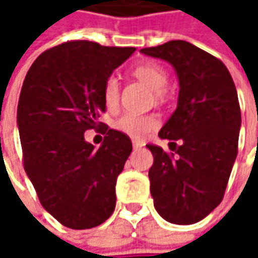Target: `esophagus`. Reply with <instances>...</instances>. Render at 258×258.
Wrapping results in <instances>:
<instances>
[{"instance_id": "1", "label": "esophagus", "mask_w": 258, "mask_h": 258, "mask_svg": "<svg viewBox=\"0 0 258 258\" xmlns=\"http://www.w3.org/2000/svg\"><path fill=\"white\" fill-rule=\"evenodd\" d=\"M144 145L139 144V142H134V149H139V148H142Z\"/></svg>"}]
</instances>
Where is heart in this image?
Here are the masks:
<instances>
[{
  "mask_svg": "<svg viewBox=\"0 0 258 258\" xmlns=\"http://www.w3.org/2000/svg\"><path fill=\"white\" fill-rule=\"evenodd\" d=\"M134 76L144 82L155 92V96H161L168 85V75L161 66L145 63L134 69ZM103 102L109 110H114L119 104V82L114 76H109L103 85ZM159 127V119L155 114H122L116 122L114 129L126 136L141 141L145 136Z\"/></svg>",
  "mask_w": 258,
  "mask_h": 258,
  "instance_id": "1",
  "label": "heart"
}]
</instances>
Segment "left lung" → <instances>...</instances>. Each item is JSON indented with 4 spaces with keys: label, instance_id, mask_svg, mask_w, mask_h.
I'll return each instance as SVG.
<instances>
[{
    "label": "left lung",
    "instance_id": "left-lung-1",
    "mask_svg": "<svg viewBox=\"0 0 258 258\" xmlns=\"http://www.w3.org/2000/svg\"><path fill=\"white\" fill-rule=\"evenodd\" d=\"M141 51L171 63L179 80L176 110L159 131L173 152L148 145L155 208L169 223H198L223 201L238 152L241 112L233 77L220 58L188 41Z\"/></svg>",
    "mask_w": 258,
    "mask_h": 258
}]
</instances>
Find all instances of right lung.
<instances>
[{
	"instance_id": "1",
	"label": "right lung",
	"mask_w": 258,
	"mask_h": 258,
	"mask_svg": "<svg viewBox=\"0 0 258 258\" xmlns=\"http://www.w3.org/2000/svg\"><path fill=\"white\" fill-rule=\"evenodd\" d=\"M135 50L67 41L41 53L25 76L17 109L24 169L41 205L64 227L93 228L114 211L132 142L97 119L106 110L104 80ZM99 127L106 136L94 150L84 132Z\"/></svg>"
}]
</instances>
